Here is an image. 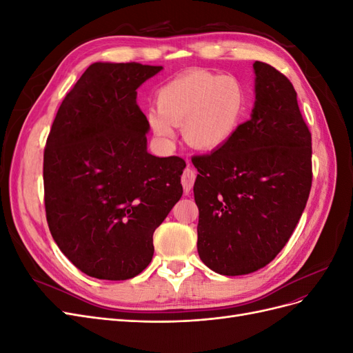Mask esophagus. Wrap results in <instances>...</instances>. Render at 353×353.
Listing matches in <instances>:
<instances>
[{"mask_svg": "<svg viewBox=\"0 0 353 353\" xmlns=\"http://www.w3.org/2000/svg\"><path fill=\"white\" fill-rule=\"evenodd\" d=\"M194 181H196V172H194L193 169L187 168V169L184 170V172H183V175H181V183H183L184 193H185V194H190L191 188H193Z\"/></svg>", "mask_w": 353, "mask_h": 353, "instance_id": "1", "label": "esophagus"}]
</instances>
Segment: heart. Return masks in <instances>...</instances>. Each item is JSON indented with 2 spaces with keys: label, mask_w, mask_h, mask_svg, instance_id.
Here are the masks:
<instances>
[{
  "label": "heart",
  "mask_w": 353,
  "mask_h": 353,
  "mask_svg": "<svg viewBox=\"0 0 353 353\" xmlns=\"http://www.w3.org/2000/svg\"><path fill=\"white\" fill-rule=\"evenodd\" d=\"M157 110L148 122L163 140L175 135L174 125H183L190 145L213 150L236 132L244 109V92L230 77L206 70H191L166 82L156 95Z\"/></svg>",
  "instance_id": "b5f03b06"
}]
</instances>
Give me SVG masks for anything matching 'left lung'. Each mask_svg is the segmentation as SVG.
Segmentation results:
<instances>
[{
    "mask_svg": "<svg viewBox=\"0 0 353 353\" xmlns=\"http://www.w3.org/2000/svg\"><path fill=\"white\" fill-rule=\"evenodd\" d=\"M253 69L250 119L218 150L191 159L197 252L221 275L268 265L292 237L312 185V138L292 82L266 63Z\"/></svg>",
    "mask_w": 353,
    "mask_h": 353,
    "instance_id": "obj_1",
    "label": "left lung"
}]
</instances>
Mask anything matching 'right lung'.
Listing matches in <instances>:
<instances>
[{"instance_id":"right-lung-1","label":"right lung","mask_w":353,"mask_h":353,"mask_svg":"<svg viewBox=\"0 0 353 353\" xmlns=\"http://www.w3.org/2000/svg\"><path fill=\"white\" fill-rule=\"evenodd\" d=\"M162 69L94 63L66 94L47 138L48 228L63 254L94 279L143 272L154 230L183 196L184 159L147 152L150 125L137 104V88Z\"/></svg>"}]
</instances>
